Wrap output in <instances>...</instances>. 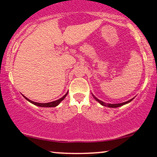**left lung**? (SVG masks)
Masks as SVG:
<instances>
[{
	"label": "left lung",
	"mask_w": 157,
	"mask_h": 157,
	"mask_svg": "<svg viewBox=\"0 0 157 157\" xmlns=\"http://www.w3.org/2000/svg\"><path fill=\"white\" fill-rule=\"evenodd\" d=\"M92 96H93V97L95 99V100H97V102H99V103H100L102 105H103V106H107V107H109V108H117V107H120V106H122V105H125V104H127V103H128V102H130L131 101H132L133 100V99H134V98H132V99H131V100H129L128 101H126V102H122V103H117V104H111V103H105V102H102V101H101V100H98V99L96 97L94 96V94H92Z\"/></svg>",
	"instance_id": "8db88e82"
}]
</instances>
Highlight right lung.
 <instances>
[{
    "mask_svg": "<svg viewBox=\"0 0 157 157\" xmlns=\"http://www.w3.org/2000/svg\"><path fill=\"white\" fill-rule=\"evenodd\" d=\"M67 94H68V92L66 93L63 97H61V98L59 99V100H55V101H53V102H47V103H39V102H36L32 101V100H30L29 99L26 98V97H25V96H23H23L24 97V98L26 99V100H28L29 102H31V103L34 104V105H37V106H40V107H48V108H49V107H55V106L58 105L60 103V102L63 101V100H64L65 97H66V95H67Z\"/></svg>",
    "mask_w": 157,
    "mask_h": 157,
    "instance_id": "obj_1",
    "label": "right lung"
}]
</instances>
